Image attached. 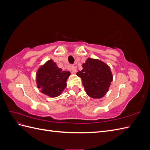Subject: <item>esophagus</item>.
<instances>
[{
  "mask_svg": "<svg viewBox=\"0 0 150 150\" xmlns=\"http://www.w3.org/2000/svg\"><path fill=\"white\" fill-rule=\"evenodd\" d=\"M71 69L72 73H76L77 72V69H76V67L74 66H72L71 67Z\"/></svg>",
  "mask_w": 150,
  "mask_h": 150,
  "instance_id": "obj_1",
  "label": "esophagus"
}]
</instances>
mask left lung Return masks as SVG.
Returning <instances> with one entry per match:
<instances>
[{
	"label": "left lung",
	"instance_id": "obj_1",
	"mask_svg": "<svg viewBox=\"0 0 150 150\" xmlns=\"http://www.w3.org/2000/svg\"><path fill=\"white\" fill-rule=\"evenodd\" d=\"M82 66L83 70L76 74L81 78L86 93L93 98H103L112 81L110 67L101 61L91 58H88Z\"/></svg>",
	"mask_w": 150,
	"mask_h": 150
}]
</instances>
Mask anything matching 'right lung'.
<instances>
[{"instance_id": "right-lung-1", "label": "right lung", "mask_w": 150, "mask_h": 150, "mask_svg": "<svg viewBox=\"0 0 150 150\" xmlns=\"http://www.w3.org/2000/svg\"><path fill=\"white\" fill-rule=\"evenodd\" d=\"M69 71H62L51 59L40 66L36 74L38 88L43 94L50 97H57L67 86Z\"/></svg>"}]
</instances>
